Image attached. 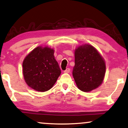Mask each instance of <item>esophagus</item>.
Returning a JSON list of instances; mask_svg holds the SVG:
<instances>
[{
  "label": "esophagus",
  "instance_id": "34e87169",
  "mask_svg": "<svg viewBox=\"0 0 128 128\" xmlns=\"http://www.w3.org/2000/svg\"><path fill=\"white\" fill-rule=\"evenodd\" d=\"M70 72V68H67L66 70H65V71H64V73H69Z\"/></svg>",
  "mask_w": 128,
  "mask_h": 128
}]
</instances>
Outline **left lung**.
Masks as SVG:
<instances>
[{"mask_svg": "<svg viewBox=\"0 0 128 128\" xmlns=\"http://www.w3.org/2000/svg\"><path fill=\"white\" fill-rule=\"evenodd\" d=\"M105 73V62L94 47L84 44L75 49L72 75L79 89L89 92L98 88Z\"/></svg>", "mask_w": 128, "mask_h": 128, "instance_id": "left-lung-1", "label": "left lung"}]
</instances>
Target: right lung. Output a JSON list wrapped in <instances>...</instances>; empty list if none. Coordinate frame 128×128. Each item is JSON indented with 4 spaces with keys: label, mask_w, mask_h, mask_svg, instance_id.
I'll list each match as a JSON object with an SVG mask.
<instances>
[{
    "label": "right lung",
    "mask_w": 128,
    "mask_h": 128,
    "mask_svg": "<svg viewBox=\"0 0 128 128\" xmlns=\"http://www.w3.org/2000/svg\"><path fill=\"white\" fill-rule=\"evenodd\" d=\"M25 81L39 92L51 89L60 75L61 70L54 56V50L38 46L30 52L22 62Z\"/></svg>",
    "instance_id": "right-lung-1"
}]
</instances>
